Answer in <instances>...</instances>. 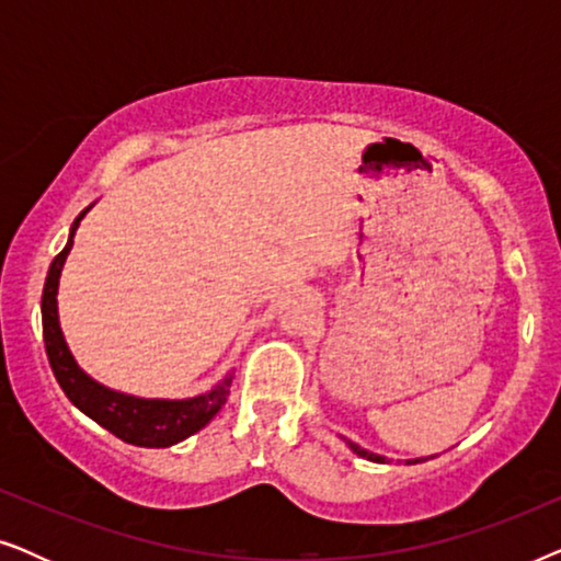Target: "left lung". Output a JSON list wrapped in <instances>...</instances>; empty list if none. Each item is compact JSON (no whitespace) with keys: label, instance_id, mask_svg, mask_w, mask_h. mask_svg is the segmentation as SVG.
I'll list each match as a JSON object with an SVG mask.
<instances>
[{"label":"left lung","instance_id":"8db88e82","mask_svg":"<svg viewBox=\"0 0 561 561\" xmlns=\"http://www.w3.org/2000/svg\"><path fill=\"white\" fill-rule=\"evenodd\" d=\"M350 444V449L355 451V455H359V457H365V459H370V462H388L386 457H380V455H375V451H367V449H363V447H357L355 442H347ZM416 462H424V457H419V459H405V465H416Z\"/></svg>","mask_w":561,"mask_h":561}]
</instances>
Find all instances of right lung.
<instances>
[{"label":"right lung","instance_id":"obj_1","mask_svg":"<svg viewBox=\"0 0 561 561\" xmlns=\"http://www.w3.org/2000/svg\"><path fill=\"white\" fill-rule=\"evenodd\" d=\"M89 209H83L76 217L66 248L50 263L48 278H45L43 288V340L53 375H56L58 386L64 388L68 401L81 413H87L91 421H96L99 426H104L106 432H112L117 439L150 449L173 447V444L188 439L191 434L202 432L217 416L221 405L227 403L232 373H227L209 393L183 398V401H165V398H137L119 393V390L102 386V382H96L91 375L81 370L71 355V350H68L64 332H60L58 283L68 252L73 248L76 229H79V221L87 217Z\"/></svg>","mask_w":561,"mask_h":561}]
</instances>
